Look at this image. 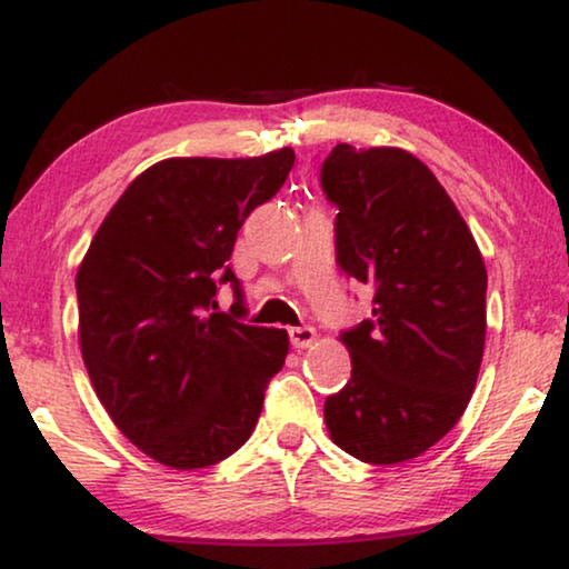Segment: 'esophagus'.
I'll use <instances>...</instances> for the list:
<instances>
[{"label": "esophagus", "mask_w": 569, "mask_h": 569, "mask_svg": "<svg viewBox=\"0 0 569 569\" xmlns=\"http://www.w3.org/2000/svg\"><path fill=\"white\" fill-rule=\"evenodd\" d=\"M290 341H292L295 349L313 347L316 329H313V326H295V329H290Z\"/></svg>", "instance_id": "obj_1"}]
</instances>
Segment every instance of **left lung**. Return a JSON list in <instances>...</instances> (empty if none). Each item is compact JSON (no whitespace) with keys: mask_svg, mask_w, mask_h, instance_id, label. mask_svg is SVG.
<instances>
[{"mask_svg":"<svg viewBox=\"0 0 569 569\" xmlns=\"http://www.w3.org/2000/svg\"><path fill=\"white\" fill-rule=\"evenodd\" d=\"M321 186L339 207V267L376 287L372 321L339 337L352 378L326 399V427L365 463L411 461L471 401L487 333L485 259L432 170L401 147L337 144Z\"/></svg>","mask_w":569,"mask_h":569,"instance_id":"1","label":"left lung"}]
</instances>
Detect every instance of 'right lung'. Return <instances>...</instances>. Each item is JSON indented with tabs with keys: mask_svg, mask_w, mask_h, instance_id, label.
I'll return each instance as SVG.
<instances>
[{
	"mask_svg": "<svg viewBox=\"0 0 569 569\" xmlns=\"http://www.w3.org/2000/svg\"><path fill=\"white\" fill-rule=\"evenodd\" d=\"M292 147L168 158L127 186L77 269L80 349L113 425L152 461L204 469L251 438L290 337L240 323L228 267L240 224L282 189ZM239 295L214 315L216 284Z\"/></svg>",
	"mask_w": 569,
	"mask_h": 569,
	"instance_id": "add662e5",
	"label": "right lung"
}]
</instances>
